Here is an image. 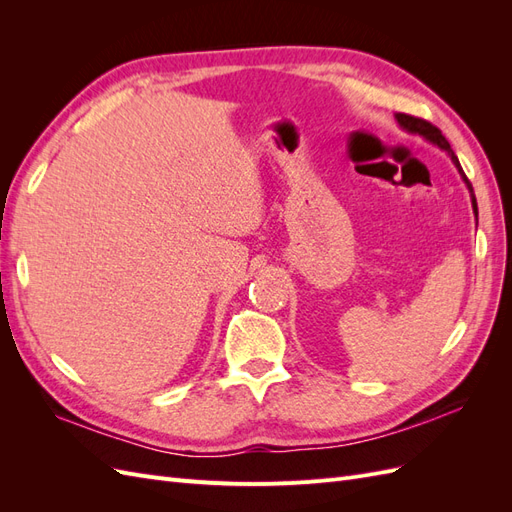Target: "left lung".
Returning <instances> with one entry per match:
<instances>
[{"instance_id":"obj_1","label":"left lung","mask_w":512,"mask_h":512,"mask_svg":"<svg viewBox=\"0 0 512 512\" xmlns=\"http://www.w3.org/2000/svg\"><path fill=\"white\" fill-rule=\"evenodd\" d=\"M395 119H397L399 126L404 128V130H408L410 134H421V136L425 138V141H429V143H433V145H438L440 149H444V151L448 153V158H451V160H453V164L457 166L461 179L466 181V185H468L470 196H472V209H474V213L478 215L476 196H474V190H472V183L468 181L466 173H463V168H461V164H459V160H457V156H455V151L451 149V145H448V141H446V138L442 136V132H440L436 126H433V123H429V121H425V119L412 117V115H406V113H397V115H395Z\"/></svg>"}]
</instances>
